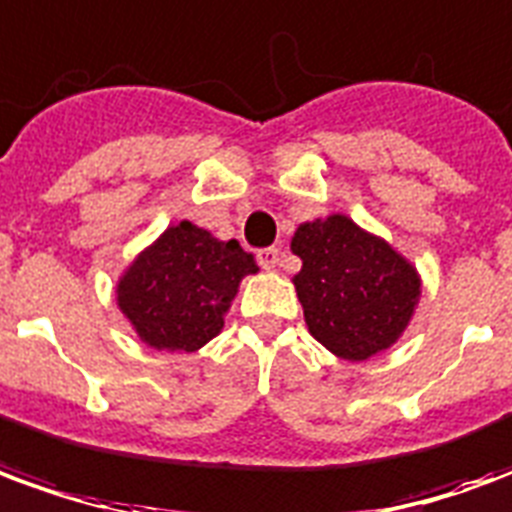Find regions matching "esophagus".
Wrapping results in <instances>:
<instances>
[{
    "instance_id": "1",
    "label": "esophagus",
    "mask_w": 512,
    "mask_h": 512,
    "mask_svg": "<svg viewBox=\"0 0 512 512\" xmlns=\"http://www.w3.org/2000/svg\"><path fill=\"white\" fill-rule=\"evenodd\" d=\"M257 263L263 268H277L279 263V249L277 246H266V249H257Z\"/></svg>"
}]
</instances>
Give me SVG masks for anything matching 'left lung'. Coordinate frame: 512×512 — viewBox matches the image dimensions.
<instances>
[{"mask_svg":"<svg viewBox=\"0 0 512 512\" xmlns=\"http://www.w3.org/2000/svg\"><path fill=\"white\" fill-rule=\"evenodd\" d=\"M293 277L310 334L332 354L362 362L395 343L419 296V277L392 246L348 216L301 224Z\"/></svg>","mask_w":512,"mask_h":512,"instance_id":"1","label":"left lung"}]
</instances>
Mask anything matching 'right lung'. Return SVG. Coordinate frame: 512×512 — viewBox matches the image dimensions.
I'll return each instance as SVG.
<instances>
[{"label":"right lung","instance_id":"right-lung-1","mask_svg":"<svg viewBox=\"0 0 512 512\" xmlns=\"http://www.w3.org/2000/svg\"><path fill=\"white\" fill-rule=\"evenodd\" d=\"M255 271L238 241L180 222L136 257L117 285V304L147 345L197 351L222 332L238 282Z\"/></svg>","mask_w":512,"mask_h":512}]
</instances>
